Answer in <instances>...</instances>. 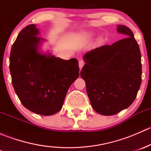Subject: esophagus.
Here are the masks:
<instances>
[{
	"label": "esophagus",
	"instance_id": "obj_1",
	"mask_svg": "<svg viewBox=\"0 0 151 151\" xmlns=\"http://www.w3.org/2000/svg\"><path fill=\"white\" fill-rule=\"evenodd\" d=\"M85 65V61L83 60H79V66H80V68H82L83 67V66Z\"/></svg>",
	"mask_w": 151,
	"mask_h": 151
}]
</instances>
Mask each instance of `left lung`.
I'll use <instances>...</instances> for the list:
<instances>
[{
  "mask_svg": "<svg viewBox=\"0 0 151 151\" xmlns=\"http://www.w3.org/2000/svg\"><path fill=\"white\" fill-rule=\"evenodd\" d=\"M118 31L126 36L125 39L87 52L80 72L91 106L103 115H115L129 107L142 82L137 42L128 27L118 25Z\"/></svg>",
  "mask_w": 151,
  "mask_h": 151,
  "instance_id": "left-lung-1",
  "label": "left lung"
}]
</instances>
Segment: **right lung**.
I'll return each instance as SVG.
<instances>
[{
  "instance_id": "obj_1",
  "label": "right lung",
  "mask_w": 151,
  "mask_h": 151,
  "mask_svg": "<svg viewBox=\"0 0 151 151\" xmlns=\"http://www.w3.org/2000/svg\"><path fill=\"white\" fill-rule=\"evenodd\" d=\"M31 24L19 32L9 58L12 83L22 105L31 112L52 115L62 108L71 85L80 75L78 60H63L38 52L44 39Z\"/></svg>"
}]
</instances>
